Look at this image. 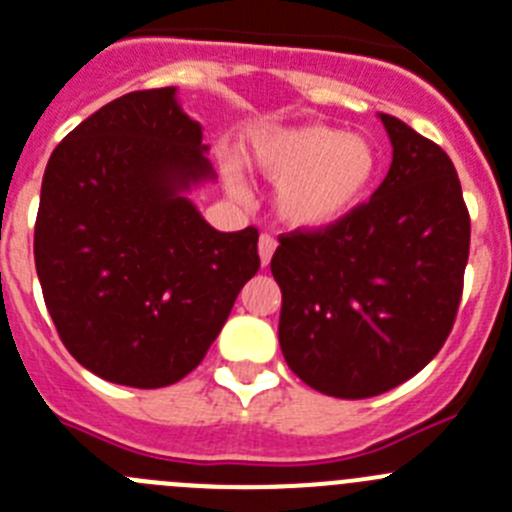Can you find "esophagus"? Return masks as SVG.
<instances>
[{"mask_svg": "<svg viewBox=\"0 0 512 512\" xmlns=\"http://www.w3.org/2000/svg\"><path fill=\"white\" fill-rule=\"evenodd\" d=\"M275 247H278V242H275L270 234H260V239H257V252H260V265H270V260H273V252Z\"/></svg>", "mask_w": 512, "mask_h": 512, "instance_id": "1", "label": "esophagus"}]
</instances>
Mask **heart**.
I'll return each mask as SVG.
<instances>
[{
    "label": "heart",
    "mask_w": 512,
    "mask_h": 512,
    "mask_svg": "<svg viewBox=\"0 0 512 512\" xmlns=\"http://www.w3.org/2000/svg\"><path fill=\"white\" fill-rule=\"evenodd\" d=\"M247 165L278 183L273 211L293 232H326L342 224L377 176V150L365 135L321 122L260 127L247 140ZM229 188L242 193L234 170Z\"/></svg>",
    "instance_id": "b5f03b06"
}]
</instances>
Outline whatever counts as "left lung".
Instances as JSON below:
<instances>
[{"mask_svg": "<svg viewBox=\"0 0 512 512\" xmlns=\"http://www.w3.org/2000/svg\"><path fill=\"white\" fill-rule=\"evenodd\" d=\"M377 117L393 163L372 199L326 232L280 237L270 260L285 362L313 390L344 400L388 393L436 357L469 257L449 155L398 117Z\"/></svg>", "mask_w": 512, "mask_h": 512, "instance_id": "obj_1", "label": "left lung"}]
</instances>
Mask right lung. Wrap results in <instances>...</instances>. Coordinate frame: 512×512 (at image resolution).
Here are the masks:
<instances>
[{
	"label": "right lung",
	"mask_w": 512,
	"mask_h": 512,
	"mask_svg": "<svg viewBox=\"0 0 512 512\" xmlns=\"http://www.w3.org/2000/svg\"><path fill=\"white\" fill-rule=\"evenodd\" d=\"M176 86L132 91L68 132L40 188L35 267L78 365L165 388L199 365L260 267L257 229L216 232L191 191L216 181Z\"/></svg>",
	"instance_id": "right-lung-1"
}]
</instances>
